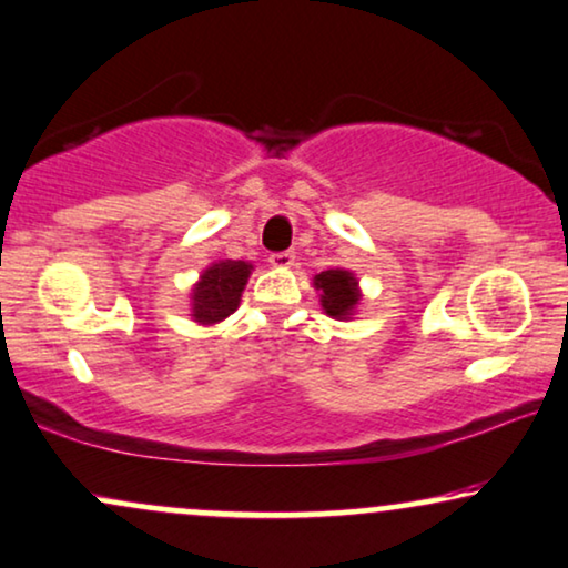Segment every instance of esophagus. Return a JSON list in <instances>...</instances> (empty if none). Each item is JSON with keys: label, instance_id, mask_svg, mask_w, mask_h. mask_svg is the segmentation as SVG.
I'll return each mask as SVG.
<instances>
[{"label": "esophagus", "instance_id": "obj_1", "mask_svg": "<svg viewBox=\"0 0 568 568\" xmlns=\"http://www.w3.org/2000/svg\"><path fill=\"white\" fill-rule=\"evenodd\" d=\"M293 262H296V254H293V252H280V254L270 256V264L275 270H291Z\"/></svg>", "mask_w": 568, "mask_h": 568}]
</instances>
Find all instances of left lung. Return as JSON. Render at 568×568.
Listing matches in <instances>:
<instances>
[{"label": "left lung", "mask_w": 568, "mask_h": 568, "mask_svg": "<svg viewBox=\"0 0 568 568\" xmlns=\"http://www.w3.org/2000/svg\"><path fill=\"white\" fill-rule=\"evenodd\" d=\"M314 288L320 291V304L324 314L337 322L353 320L355 308H358L363 293L358 277L345 267H329L314 275Z\"/></svg>", "instance_id": "obj_1"}]
</instances>
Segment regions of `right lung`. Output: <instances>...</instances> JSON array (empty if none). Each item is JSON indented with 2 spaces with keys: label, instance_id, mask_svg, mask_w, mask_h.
I'll use <instances>...</instances> for the list:
<instances>
[{
  "label": "right lung",
  "instance_id": "add662e5",
  "mask_svg": "<svg viewBox=\"0 0 568 568\" xmlns=\"http://www.w3.org/2000/svg\"><path fill=\"white\" fill-rule=\"evenodd\" d=\"M254 264L244 260H217L210 267L202 270V275L192 285V322L202 327H213L236 312L241 304L248 275Z\"/></svg>",
  "mask_w": 568,
  "mask_h": 568
}]
</instances>
